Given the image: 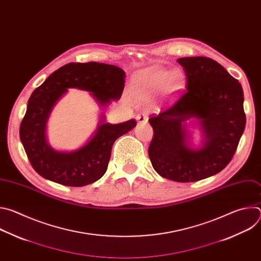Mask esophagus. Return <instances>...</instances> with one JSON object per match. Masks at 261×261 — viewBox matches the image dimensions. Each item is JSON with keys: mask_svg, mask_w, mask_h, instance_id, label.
Listing matches in <instances>:
<instances>
[{"mask_svg": "<svg viewBox=\"0 0 261 261\" xmlns=\"http://www.w3.org/2000/svg\"><path fill=\"white\" fill-rule=\"evenodd\" d=\"M136 121H137V124H138V125L146 124L147 121H148V115H147V113H145V111H143V113L137 115Z\"/></svg>", "mask_w": 261, "mask_h": 261, "instance_id": "34e87169", "label": "esophagus"}]
</instances>
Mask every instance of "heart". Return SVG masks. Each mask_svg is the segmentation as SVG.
<instances>
[{
  "instance_id": "obj_1",
  "label": "heart",
  "mask_w": 261,
  "mask_h": 261,
  "mask_svg": "<svg viewBox=\"0 0 261 261\" xmlns=\"http://www.w3.org/2000/svg\"><path fill=\"white\" fill-rule=\"evenodd\" d=\"M185 82V73L180 69L168 71L160 66H154L138 74L134 82V89L136 96L141 98H146L152 92L161 89L169 96H174L181 91Z\"/></svg>"
}]
</instances>
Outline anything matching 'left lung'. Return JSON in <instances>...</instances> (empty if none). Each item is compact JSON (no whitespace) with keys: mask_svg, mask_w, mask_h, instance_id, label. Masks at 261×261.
<instances>
[{"mask_svg":"<svg viewBox=\"0 0 261 261\" xmlns=\"http://www.w3.org/2000/svg\"><path fill=\"white\" fill-rule=\"evenodd\" d=\"M187 86L168 109L148 119L154 136L148 157L154 169L174 181H196L224 169L231 161L246 126L241 84L216 61L205 57L177 59ZM202 132L192 143L187 121Z\"/></svg>","mask_w":261,"mask_h":261,"instance_id":"8db88e82","label":"left lung"}]
</instances>
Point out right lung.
<instances>
[{"mask_svg":"<svg viewBox=\"0 0 261 261\" xmlns=\"http://www.w3.org/2000/svg\"><path fill=\"white\" fill-rule=\"evenodd\" d=\"M125 71L97 62L70 63L45 80L31 95L19 136L27 156L42 177L51 181L83 187L101 178L107 170L115 141L136 126L134 120L122 124L106 123L101 114L97 129L88 141L73 151H59L47 141L46 128L51 111L68 89L87 91L100 108L120 100L125 87Z\"/></svg>","mask_w":261,"mask_h":261,"instance_id":"obj_1","label":"right lung"}]
</instances>
